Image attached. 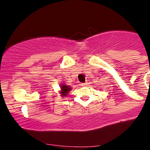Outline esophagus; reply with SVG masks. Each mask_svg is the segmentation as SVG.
Segmentation results:
<instances>
[{"label":"esophagus","mask_w":150,"mask_h":150,"mask_svg":"<svg viewBox=\"0 0 150 150\" xmlns=\"http://www.w3.org/2000/svg\"><path fill=\"white\" fill-rule=\"evenodd\" d=\"M87 85H88L87 83H81V86H83V87H84V86H86Z\"/></svg>","instance_id":"1"}]
</instances>
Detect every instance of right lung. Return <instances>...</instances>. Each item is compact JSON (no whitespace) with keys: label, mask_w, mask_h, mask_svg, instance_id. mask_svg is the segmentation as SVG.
Wrapping results in <instances>:
<instances>
[{"label":"right lung","mask_w":150,"mask_h":150,"mask_svg":"<svg viewBox=\"0 0 150 150\" xmlns=\"http://www.w3.org/2000/svg\"><path fill=\"white\" fill-rule=\"evenodd\" d=\"M61 89H62V95L63 96H66L67 94L68 93V92L70 91V88H69V86H66V85H62L61 87Z\"/></svg>","instance_id":"right-lung-1"}]
</instances>
